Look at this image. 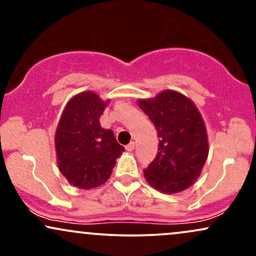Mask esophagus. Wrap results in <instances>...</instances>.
Wrapping results in <instances>:
<instances>
[{
  "instance_id": "obj_1",
  "label": "esophagus",
  "mask_w": 256,
  "mask_h": 256,
  "mask_svg": "<svg viewBox=\"0 0 256 256\" xmlns=\"http://www.w3.org/2000/svg\"><path fill=\"white\" fill-rule=\"evenodd\" d=\"M125 149H126V150H128V152H132V150H134V142H130V143H128V144L125 146Z\"/></svg>"
}]
</instances>
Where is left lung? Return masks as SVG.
<instances>
[{"instance_id": "1", "label": "left lung", "mask_w": 256, "mask_h": 256, "mask_svg": "<svg viewBox=\"0 0 256 256\" xmlns=\"http://www.w3.org/2000/svg\"><path fill=\"white\" fill-rule=\"evenodd\" d=\"M138 106L156 128L158 152L144 170L146 180L158 192L177 194L198 180L208 158V134L201 113L189 98L164 90Z\"/></svg>"}]
</instances>
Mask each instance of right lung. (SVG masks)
<instances>
[{"label":"right lung","mask_w":256,"mask_h":256,"mask_svg":"<svg viewBox=\"0 0 256 256\" xmlns=\"http://www.w3.org/2000/svg\"><path fill=\"white\" fill-rule=\"evenodd\" d=\"M110 100L94 91L73 96L64 106L55 131V150L61 174L70 184L89 190L108 180L116 158L125 150L113 131L100 125Z\"/></svg>","instance_id":"obj_1"}]
</instances>
